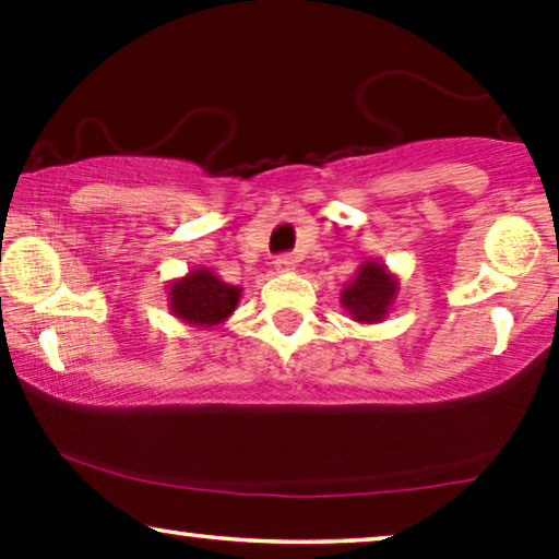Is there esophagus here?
Returning a JSON list of instances; mask_svg holds the SVG:
<instances>
[{"instance_id": "34e87169", "label": "esophagus", "mask_w": 559, "mask_h": 559, "mask_svg": "<svg viewBox=\"0 0 559 559\" xmlns=\"http://www.w3.org/2000/svg\"><path fill=\"white\" fill-rule=\"evenodd\" d=\"M274 270H277V272H293L295 270V259L289 254H280L277 259H274Z\"/></svg>"}]
</instances>
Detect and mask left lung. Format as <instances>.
Instances as JSON below:
<instances>
[{
  "mask_svg": "<svg viewBox=\"0 0 559 559\" xmlns=\"http://www.w3.org/2000/svg\"><path fill=\"white\" fill-rule=\"evenodd\" d=\"M400 293V282L381 262H364L343 287L341 305L356 323H381Z\"/></svg>",
  "mask_w": 559,
  "mask_h": 559,
  "instance_id": "1",
  "label": "left lung"
}]
</instances>
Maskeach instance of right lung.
Segmentation results:
<instances>
[{
    "label": "right lung",
    "instance_id": "obj_1",
    "mask_svg": "<svg viewBox=\"0 0 559 559\" xmlns=\"http://www.w3.org/2000/svg\"><path fill=\"white\" fill-rule=\"evenodd\" d=\"M170 295V310L188 325L211 328L224 323L239 305L241 287L226 285L213 274L209 266L188 272L182 280H175L167 287Z\"/></svg>",
    "mask_w": 559,
    "mask_h": 559
}]
</instances>
